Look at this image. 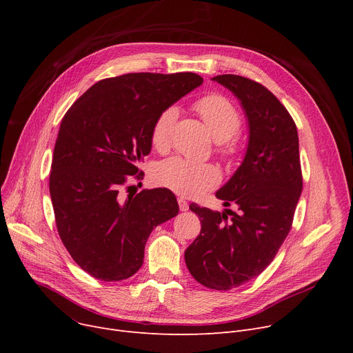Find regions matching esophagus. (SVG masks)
<instances>
[{
	"instance_id": "34e87169",
	"label": "esophagus",
	"mask_w": 353,
	"mask_h": 353,
	"mask_svg": "<svg viewBox=\"0 0 353 353\" xmlns=\"http://www.w3.org/2000/svg\"><path fill=\"white\" fill-rule=\"evenodd\" d=\"M177 203H179V208H180L181 212L189 210V203H188L186 200H184L183 197H179V199H177Z\"/></svg>"
}]
</instances>
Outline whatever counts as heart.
<instances>
[{"mask_svg": "<svg viewBox=\"0 0 353 353\" xmlns=\"http://www.w3.org/2000/svg\"><path fill=\"white\" fill-rule=\"evenodd\" d=\"M194 110L217 140L219 153L233 161L240 153V141L236 134L242 125L239 110L228 97L217 92L200 97L194 103ZM177 114V108L170 105L163 108L154 119L150 128V143L156 150L165 152L170 147ZM154 180L177 194L196 197L217 186L220 172L210 163H194L181 157H170L157 164Z\"/></svg>", "mask_w": 353, "mask_h": 353, "instance_id": "1", "label": "heart"}]
</instances>
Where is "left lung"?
<instances>
[{
  "instance_id": "obj_1",
  "label": "left lung",
  "mask_w": 353,
  "mask_h": 353,
  "mask_svg": "<svg viewBox=\"0 0 353 353\" xmlns=\"http://www.w3.org/2000/svg\"><path fill=\"white\" fill-rule=\"evenodd\" d=\"M213 80L242 101L249 145L242 165L216 193L237 212L220 213L192 203L201 230L184 252V261L203 286L230 290L254 279L274 259L292 229L303 177L298 130L273 92L234 74Z\"/></svg>"
}]
</instances>
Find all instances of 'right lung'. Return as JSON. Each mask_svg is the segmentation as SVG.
Returning a JSON list of instances; mask_svg holds the SVG:
<instances>
[{"mask_svg": "<svg viewBox=\"0 0 353 353\" xmlns=\"http://www.w3.org/2000/svg\"><path fill=\"white\" fill-rule=\"evenodd\" d=\"M194 72H128L91 85L61 120L50 194L61 242L83 270L104 282L133 276L153 229L179 213L169 189L121 193L143 179L160 111L199 87Z\"/></svg>", "mask_w": 353, "mask_h": 353, "instance_id": "1", "label": "right lung"}]
</instances>
